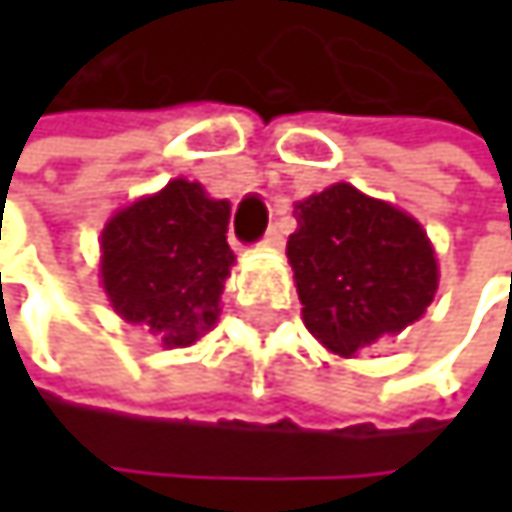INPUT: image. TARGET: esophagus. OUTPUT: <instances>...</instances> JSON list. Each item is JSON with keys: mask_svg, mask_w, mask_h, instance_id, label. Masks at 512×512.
Returning a JSON list of instances; mask_svg holds the SVG:
<instances>
[{"mask_svg": "<svg viewBox=\"0 0 512 512\" xmlns=\"http://www.w3.org/2000/svg\"><path fill=\"white\" fill-rule=\"evenodd\" d=\"M263 246H266V249H281V246H284V234L278 231V225H272V228L266 231Z\"/></svg>", "mask_w": 512, "mask_h": 512, "instance_id": "34e87169", "label": "esophagus"}]
</instances>
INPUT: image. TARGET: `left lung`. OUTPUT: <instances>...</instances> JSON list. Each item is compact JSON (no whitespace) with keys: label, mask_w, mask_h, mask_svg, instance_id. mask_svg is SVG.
<instances>
[{"label":"left lung","mask_w":512,"mask_h":512,"mask_svg":"<svg viewBox=\"0 0 512 512\" xmlns=\"http://www.w3.org/2000/svg\"><path fill=\"white\" fill-rule=\"evenodd\" d=\"M287 257L308 332L335 356L403 332L436 296L439 263L427 231L403 210L335 183L293 210Z\"/></svg>","instance_id":"8db88e82"}]
</instances>
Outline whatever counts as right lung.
<instances>
[{
    "label": "right lung",
    "instance_id": "add662e5",
    "mask_svg": "<svg viewBox=\"0 0 512 512\" xmlns=\"http://www.w3.org/2000/svg\"><path fill=\"white\" fill-rule=\"evenodd\" d=\"M228 219V201L183 177L118 210L100 237V278L115 314L148 326L162 347H189L210 332L234 266Z\"/></svg>",
    "mask_w": 512,
    "mask_h": 512
}]
</instances>
